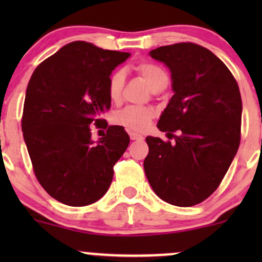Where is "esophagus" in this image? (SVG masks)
Wrapping results in <instances>:
<instances>
[{"label":"esophagus","instance_id":"obj_1","mask_svg":"<svg viewBox=\"0 0 262 262\" xmlns=\"http://www.w3.org/2000/svg\"><path fill=\"white\" fill-rule=\"evenodd\" d=\"M129 137H130L132 140H141V139H144L143 135L135 133V132H129Z\"/></svg>","mask_w":262,"mask_h":262}]
</instances>
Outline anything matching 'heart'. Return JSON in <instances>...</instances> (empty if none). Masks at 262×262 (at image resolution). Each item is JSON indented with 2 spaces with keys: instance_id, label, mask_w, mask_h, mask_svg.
<instances>
[{
  "instance_id": "heart-1",
  "label": "heart",
  "mask_w": 262,
  "mask_h": 262,
  "mask_svg": "<svg viewBox=\"0 0 262 262\" xmlns=\"http://www.w3.org/2000/svg\"><path fill=\"white\" fill-rule=\"evenodd\" d=\"M134 70L145 80L152 92H160L169 85V75L160 66L151 62H140ZM125 83V73L117 70L111 75L107 83V91L110 100L113 103H119L123 96ZM154 118V110L146 106H128L114 113L113 122L116 124L127 128L128 130L144 132L149 127Z\"/></svg>"
}]
</instances>
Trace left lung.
I'll list each match as a JSON object with an SVG mask.
<instances>
[{
	"label": "left lung",
	"mask_w": 262,
	"mask_h": 262,
	"mask_svg": "<svg viewBox=\"0 0 262 262\" xmlns=\"http://www.w3.org/2000/svg\"><path fill=\"white\" fill-rule=\"evenodd\" d=\"M150 56L170 69L173 96L158 128L173 143L146 137L144 170L162 201L191 207L218 188L236 155L243 112L239 86L224 62L201 45H165Z\"/></svg>",
	"instance_id": "1"
}]
</instances>
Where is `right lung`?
I'll use <instances>...</instances> for the list:
<instances>
[{"mask_svg": "<svg viewBox=\"0 0 262 262\" xmlns=\"http://www.w3.org/2000/svg\"><path fill=\"white\" fill-rule=\"evenodd\" d=\"M129 56L73 41L39 64L29 80L23 138L39 183L59 202L89 206L110 188L130 139L123 127L110 125L95 143L91 124L102 128L101 114L111 107L108 79Z\"/></svg>", "mask_w": 262, "mask_h": 262, "instance_id": "1", "label": "right lung"}]
</instances>
